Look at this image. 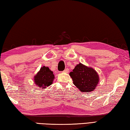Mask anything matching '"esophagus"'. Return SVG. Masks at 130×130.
I'll return each mask as SVG.
<instances>
[{
	"label": "esophagus",
	"instance_id": "obj_1",
	"mask_svg": "<svg viewBox=\"0 0 130 130\" xmlns=\"http://www.w3.org/2000/svg\"><path fill=\"white\" fill-rule=\"evenodd\" d=\"M68 72H69V70L67 69V68H66V70L63 71V72H65V73H68Z\"/></svg>",
	"mask_w": 130,
	"mask_h": 130
}]
</instances>
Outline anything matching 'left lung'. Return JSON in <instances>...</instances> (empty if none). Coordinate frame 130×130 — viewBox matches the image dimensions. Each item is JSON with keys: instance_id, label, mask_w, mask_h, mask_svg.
I'll return each mask as SVG.
<instances>
[{"instance_id": "left-lung-1", "label": "left lung", "mask_w": 130, "mask_h": 130, "mask_svg": "<svg viewBox=\"0 0 130 130\" xmlns=\"http://www.w3.org/2000/svg\"><path fill=\"white\" fill-rule=\"evenodd\" d=\"M73 83L82 92L93 91L99 84L100 78L96 71L82 63H79L70 73Z\"/></svg>"}]
</instances>
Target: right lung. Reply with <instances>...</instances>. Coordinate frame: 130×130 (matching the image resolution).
<instances>
[{"label":"right lung","instance_id":"obj_1","mask_svg":"<svg viewBox=\"0 0 130 130\" xmlns=\"http://www.w3.org/2000/svg\"><path fill=\"white\" fill-rule=\"evenodd\" d=\"M54 78V75L52 71L48 67L43 66L34 76V82L37 86L42 89H45L51 85Z\"/></svg>","mask_w":130,"mask_h":130}]
</instances>
